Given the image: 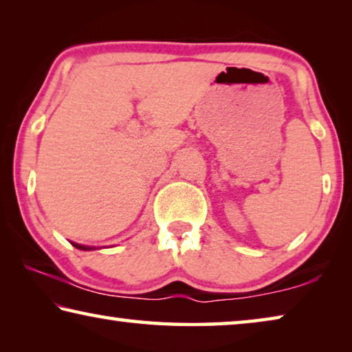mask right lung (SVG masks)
<instances>
[{
  "mask_svg": "<svg viewBox=\"0 0 352 352\" xmlns=\"http://www.w3.org/2000/svg\"><path fill=\"white\" fill-rule=\"evenodd\" d=\"M74 245H76L77 248H82V250H91L90 247H85V245H77V243H74Z\"/></svg>",
  "mask_w": 352,
  "mask_h": 352,
  "instance_id": "add662e5",
  "label": "right lung"
}]
</instances>
